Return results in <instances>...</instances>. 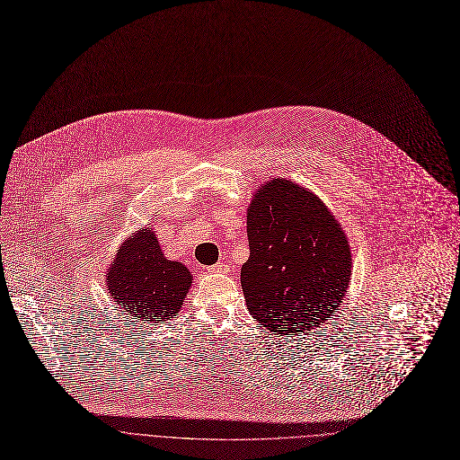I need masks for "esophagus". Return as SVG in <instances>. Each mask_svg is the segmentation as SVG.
Instances as JSON below:
<instances>
[{"instance_id": "34e87169", "label": "esophagus", "mask_w": 460, "mask_h": 460, "mask_svg": "<svg viewBox=\"0 0 460 460\" xmlns=\"http://www.w3.org/2000/svg\"><path fill=\"white\" fill-rule=\"evenodd\" d=\"M208 270H210V271H212V273H226V271H228V264H226V262H223V261H221V262H217V264H214V266H210V268H208Z\"/></svg>"}]
</instances>
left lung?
<instances>
[{"label": "left lung", "instance_id": "8db88e82", "mask_svg": "<svg viewBox=\"0 0 460 460\" xmlns=\"http://www.w3.org/2000/svg\"><path fill=\"white\" fill-rule=\"evenodd\" d=\"M248 312L278 337L326 323L351 281L349 241L332 210L287 177H270L246 208Z\"/></svg>", "mask_w": 460, "mask_h": 460}]
</instances>
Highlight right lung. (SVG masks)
<instances>
[{"label":"right lung","instance_id":"add662e5","mask_svg":"<svg viewBox=\"0 0 460 460\" xmlns=\"http://www.w3.org/2000/svg\"><path fill=\"white\" fill-rule=\"evenodd\" d=\"M105 278L112 301L132 319L146 323L173 319L194 283L185 264L166 259L150 226L121 243Z\"/></svg>","mask_w":460,"mask_h":460}]
</instances>
